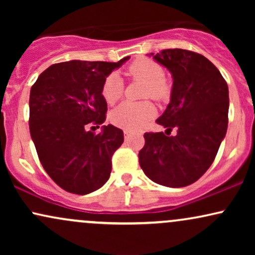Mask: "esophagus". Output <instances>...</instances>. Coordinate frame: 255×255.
<instances>
[{
    "instance_id": "34e87169",
    "label": "esophagus",
    "mask_w": 255,
    "mask_h": 255,
    "mask_svg": "<svg viewBox=\"0 0 255 255\" xmlns=\"http://www.w3.org/2000/svg\"><path fill=\"white\" fill-rule=\"evenodd\" d=\"M124 133H125V139H126V140H128V139H129V136H130V131L126 129V130L124 131Z\"/></svg>"
}]
</instances>
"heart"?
Returning <instances> with one entry per match:
<instances>
[{"mask_svg": "<svg viewBox=\"0 0 255 255\" xmlns=\"http://www.w3.org/2000/svg\"><path fill=\"white\" fill-rule=\"evenodd\" d=\"M127 75L131 79L145 83L144 97L162 101L168 97L169 85L164 78L162 66L150 58H140L134 61L127 68ZM124 81L118 74L105 78L102 96L108 104L113 105L124 95ZM154 116V108L150 102L130 103L125 102L111 113L110 120L114 125L127 130H134L144 126Z\"/></svg>", "mask_w": 255, "mask_h": 255, "instance_id": "heart-1", "label": "heart"}]
</instances>
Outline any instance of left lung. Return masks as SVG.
I'll return each mask as SVG.
<instances>
[{"instance_id": "left-lung-1", "label": "left lung", "mask_w": 255, "mask_h": 255, "mask_svg": "<svg viewBox=\"0 0 255 255\" xmlns=\"http://www.w3.org/2000/svg\"><path fill=\"white\" fill-rule=\"evenodd\" d=\"M148 56L172 77L170 103L157 120L165 136L145 133L139 163L150 180L165 187H186L211 166L228 128L229 90L211 61L183 49ZM172 128L176 136H169Z\"/></svg>"}]
</instances>
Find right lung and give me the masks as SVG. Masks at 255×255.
Listing matches in <instances>:
<instances>
[{"label": "right lung", "instance_id": "1", "mask_svg": "<svg viewBox=\"0 0 255 255\" xmlns=\"http://www.w3.org/2000/svg\"><path fill=\"white\" fill-rule=\"evenodd\" d=\"M128 60L52 64L31 87V137L44 170L64 191L85 195L109 180L111 157L124 142V131L108 125L95 134L89 127L105 121L103 83Z\"/></svg>", "mask_w": 255, "mask_h": 255}]
</instances>
